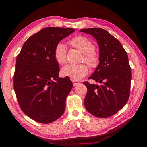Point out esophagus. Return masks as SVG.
Returning <instances> with one entry per match:
<instances>
[{"label": "esophagus", "instance_id": "34e87169", "mask_svg": "<svg viewBox=\"0 0 147 147\" xmlns=\"http://www.w3.org/2000/svg\"><path fill=\"white\" fill-rule=\"evenodd\" d=\"M72 83H73L74 86H77V85H78V84H80V82L77 81V80H73Z\"/></svg>", "mask_w": 147, "mask_h": 147}]
</instances>
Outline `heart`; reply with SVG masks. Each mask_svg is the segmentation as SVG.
Masks as SVG:
<instances>
[{"label":"heart","instance_id":"b5f03b06","mask_svg":"<svg viewBox=\"0 0 147 147\" xmlns=\"http://www.w3.org/2000/svg\"><path fill=\"white\" fill-rule=\"evenodd\" d=\"M70 44L84 54L83 61L90 65L91 67H96L99 63V56L94 50V45L88 38L78 35L75 37L70 41ZM55 57L61 65H63L67 62L66 46L63 43H59L55 50ZM89 68L85 64L77 65L68 64L62 69V74L64 76L72 79L80 80L88 74Z\"/></svg>","mask_w":147,"mask_h":147}]
</instances>
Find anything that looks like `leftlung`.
Masks as SVG:
<instances>
[{
	"instance_id": "obj_1",
	"label": "left lung",
	"mask_w": 147,
	"mask_h": 147,
	"mask_svg": "<svg viewBox=\"0 0 147 147\" xmlns=\"http://www.w3.org/2000/svg\"><path fill=\"white\" fill-rule=\"evenodd\" d=\"M80 31L92 35L99 48V64L88 79L100 84L83 82L88 89L84 106L95 117H110L121 110L129 97L132 74L127 52L119 40L103 29Z\"/></svg>"
}]
</instances>
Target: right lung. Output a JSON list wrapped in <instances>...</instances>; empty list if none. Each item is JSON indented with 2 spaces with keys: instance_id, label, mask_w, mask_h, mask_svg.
Instances as JSON below:
<instances>
[{
  "instance_id": "1",
  "label": "right lung",
  "mask_w": 147,
  "mask_h": 147,
  "mask_svg": "<svg viewBox=\"0 0 147 147\" xmlns=\"http://www.w3.org/2000/svg\"><path fill=\"white\" fill-rule=\"evenodd\" d=\"M74 30L43 28L24 42L17 56L14 90L21 110L35 121L50 123L64 112L66 97L73 84L68 77H59L55 50L61 40Z\"/></svg>"
}]
</instances>
